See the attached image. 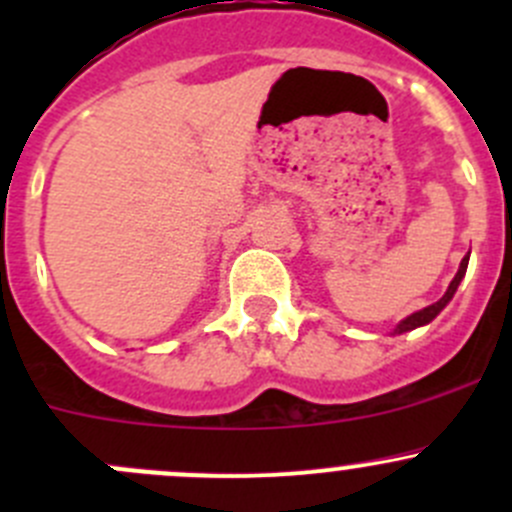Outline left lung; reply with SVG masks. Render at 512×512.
Instances as JSON below:
<instances>
[{"label":"left lung","instance_id":"obj_1","mask_svg":"<svg viewBox=\"0 0 512 512\" xmlns=\"http://www.w3.org/2000/svg\"><path fill=\"white\" fill-rule=\"evenodd\" d=\"M468 257H471V252H468V255L463 257V260H461V267H458L456 277H453V280H451V285H448L446 294H443V297L438 299V302L428 304V307L418 309V312L409 314V317H406V319H401V322L396 324L394 334H404V332H411V329H416V327H423V324L433 322V319H436L438 314L443 312V307H446V304L451 302V299H453V294H456L458 285H461V280H463V277H466V270H468Z\"/></svg>","mask_w":512,"mask_h":512}]
</instances>
